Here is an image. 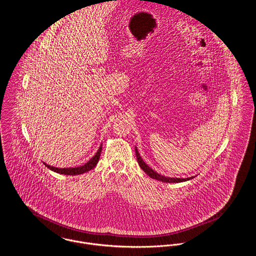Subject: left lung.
I'll return each mask as SVG.
<instances>
[{
    "label": "left lung",
    "instance_id": "obj_1",
    "mask_svg": "<svg viewBox=\"0 0 256 256\" xmlns=\"http://www.w3.org/2000/svg\"><path fill=\"white\" fill-rule=\"evenodd\" d=\"M136 155L138 158V164L140 166V168H142V170L151 178L156 179L162 182H166V183H179V182H184V181H188L190 179H193L195 176L187 177V178H177V177H168L158 174L157 172L153 170L147 164H145V162L142 160V158L140 156V154L138 153V148L136 147Z\"/></svg>",
    "mask_w": 256,
    "mask_h": 256
}]
</instances>
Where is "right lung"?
<instances>
[{
    "mask_svg": "<svg viewBox=\"0 0 256 256\" xmlns=\"http://www.w3.org/2000/svg\"><path fill=\"white\" fill-rule=\"evenodd\" d=\"M101 150H102V144L99 147L98 151L96 152V154L86 164H84V166H77V168H56V166H52L46 162L44 166L50 168V170L58 172L60 174H65V176H78V174H82L84 172H90V170L94 168L96 164L98 162L99 158H100V154H101Z\"/></svg>",
    "mask_w": 256,
    "mask_h": 256,
    "instance_id": "add662e5",
    "label": "right lung"
}]
</instances>
